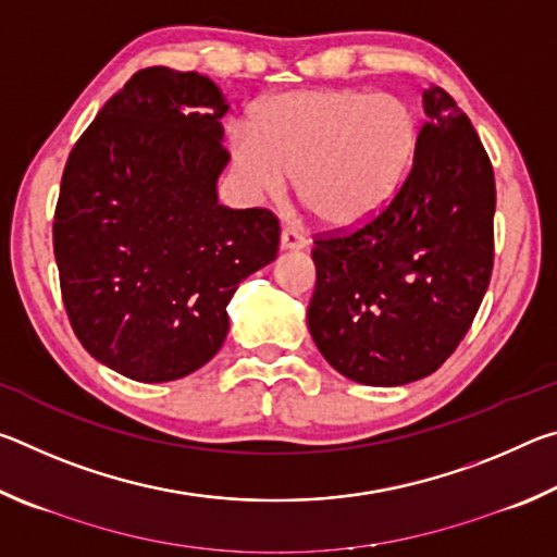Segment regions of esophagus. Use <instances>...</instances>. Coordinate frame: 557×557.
Segmentation results:
<instances>
[{"label":"esophagus","instance_id":"34e87169","mask_svg":"<svg viewBox=\"0 0 557 557\" xmlns=\"http://www.w3.org/2000/svg\"><path fill=\"white\" fill-rule=\"evenodd\" d=\"M280 245H282V250H299L307 245V238H305V233L295 228V225H285L280 233Z\"/></svg>","mask_w":557,"mask_h":557}]
</instances>
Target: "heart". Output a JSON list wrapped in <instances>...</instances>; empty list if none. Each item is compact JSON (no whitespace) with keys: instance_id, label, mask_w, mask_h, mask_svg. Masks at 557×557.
<instances>
[{"instance_id":"b5f03b06","label":"heart","mask_w":557,"mask_h":557,"mask_svg":"<svg viewBox=\"0 0 557 557\" xmlns=\"http://www.w3.org/2000/svg\"><path fill=\"white\" fill-rule=\"evenodd\" d=\"M420 143L412 106L393 92L301 90L260 102L233 162L252 191L280 196L297 178L301 203L332 228H354L388 206Z\"/></svg>"}]
</instances>
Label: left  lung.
I'll use <instances>...</instances> for the list:
<instances>
[{"label": "left lung", "mask_w": 557, "mask_h": 557, "mask_svg": "<svg viewBox=\"0 0 557 557\" xmlns=\"http://www.w3.org/2000/svg\"><path fill=\"white\" fill-rule=\"evenodd\" d=\"M395 199L354 231L314 235L307 324L356 383L405 385L435 373L474 322L494 268L496 184L488 154L440 86Z\"/></svg>", "instance_id": "left-lung-1"}]
</instances>
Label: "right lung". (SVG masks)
Instances as JSON below:
<instances>
[{
    "label": "right lung",
    "instance_id": "right-lung-1",
    "mask_svg": "<svg viewBox=\"0 0 557 557\" xmlns=\"http://www.w3.org/2000/svg\"><path fill=\"white\" fill-rule=\"evenodd\" d=\"M215 83L137 71L71 149L53 221L65 314L83 348L139 383L176 381L219 354L240 282L277 258L268 209H228Z\"/></svg>",
    "mask_w": 557,
    "mask_h": 557
}]
</instances>
